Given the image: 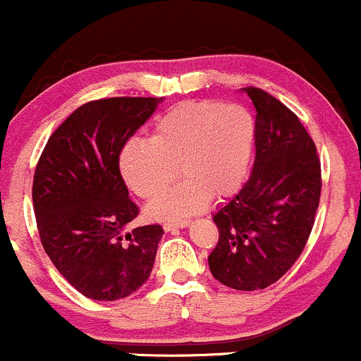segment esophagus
Segmentation results:
<instances>
[{"label":"esophagus","mask_w":361,"mask_h":361,"mask_svg":"<svg viewBox=\"0 0 361 361\" xmlns=\"http://www.w3.org/2000/svg\"><path fill=\"white\" fill-rule=\"evenodd\" d=\"M190 224V221H169V222H164V231H173V229H181V227H186Z\"/></svg>","instance_id":"1"}]
</instances>
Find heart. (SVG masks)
<instances>
[{
    "instance_id": "1",
    "label": "heart",
    "mask_w": 361,
    "mask_h": 361,
    "mask_svg": "<svg viewBox=\"0 0 361 361\" xmlns=\"http://www.w3.org/2000/svg\"><path fill=\"white\" fill-rule=\"evenodd\" d=\"M255 122L241 106L186 102L156 118L151 139H130L120 152V171L132 192L152 200L176 176L183 178L149 207L157 219L185 217L210 198L229 197L250 173Z\"/></svg>"
}]
</instances>
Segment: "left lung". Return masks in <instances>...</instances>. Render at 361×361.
<instances>
[{"label":"left lung","instance_id":"left-lung-1","mask_svg":"<svg viewBox=\"0 0 361 361\" xmlns=\"http://www.w3.org/2000/svg\"><path fill=\"white\" fill-rule=\"evenodd\" d=\"M256 109L255 166L214 215L219 243L209 256L226 287L263 290L280 280L307 244L321 198V161L302 122L267 91L243 88Z\"/></svg>","mask_w":361,"mask_h":361}]
</instances>
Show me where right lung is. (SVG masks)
<instances>
[{
  "instance_id": "add662e5",
  "label": "right lung",
  "mask_w": 361,
  "mask_h": 361,
  "mask_svg": "<svg viewBox=\"0 0 361 361\" xmlns=\"http://www.w3.org/2000/svg\"><path fill=\"white\" fill-rule=\"evenodd\" d=\"M161 98L118 97L88 102L49 137L34 175L40 241L54 267L93 300H118L146 283L163 227H135L118 157Z\"/></svg>"
}]
</instances>
